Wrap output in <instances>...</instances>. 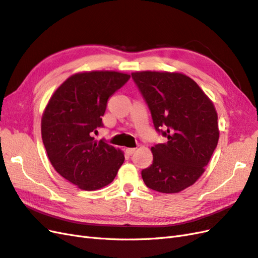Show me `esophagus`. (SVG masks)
<instances>
[{"mask_svg":"<svg viewBox=\"0 0 258 258\" xmlns=\"http://www.w3.org/2000/svg\"><path fill=\"white\" fill-rule=\"evenodd\" d=\"M136 151V148H126L125 149V153H126L128 156H132Z\"/></svg>","mask_w":258,"mask_h":258,"instance_id":"34e87169","label":"esophagus"}]
</instances>
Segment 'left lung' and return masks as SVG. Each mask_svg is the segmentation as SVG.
I'll return each instance as SVG.
<instances>
[{
  "label": "left lung",
  "mask_w": 258,
  "mask_h": 258,
  "mask_svg": "<svg viewBox=\"0 0 258 258\" xmlns=\"http://www.w3.org/2000/svg\"><path fill=\"white\" fill-rule=\"evenodd\" d=\"M146 100L155 128L168 138L151 147L153 164L142 171L146 185L160 193L187 188L205 172L219 141L213 101L192 78L179 72L132 73Z\"/></svg>",
  "instance_id": "8db88e82"
}]
</instances>
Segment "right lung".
Here are the masks:
<instances>
[{
	"label": "right lung",
	"instance_id": "right-lung-1",
	"mask_svg": "<svg viewBox=\"0 0 258 258\" xmlns=\"http://www.w3.org/2000/svg\"><path fill=\"white\" fill-rule=\"evenodd\" d=\"M131 75L115 71L81 72L70 76L51 96L41 117V136L56 172L84 190H96L114 180L124 153L92 133L102 126L110 96Z\"/></svg>",
	"mask_w": 258,
	"mask_h": 258
}]
</instances>
